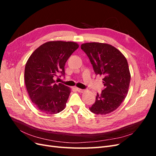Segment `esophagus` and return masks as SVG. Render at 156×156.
I'll return each instance as SVG.
<instances>
[{
	"mask_svg": "<svg viewBox=\"0 0 156 156\" xmlns=\"http://www.w3.org/2000/svg\"><path fill=\"white\" fill-rule=\"evenodd\" d=\"M76 90L80 93H83V92H84V90L81 89V88H76Z\"/></svg>",
	"mask_w": 156,
	"mask_h": 156,
	"instance_id": "1",
	"label": "esophagus"
}]
</instances>
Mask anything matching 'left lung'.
I'll use <instances>...</instances> for the list:
<instances>
[{
    "label": "left lung",
    "instance_id": "8db88e82",
    "mask_svg": "<svg viewBox=\"0 0 156 156\" xmlns=\"http://www.w3.org/2000/svg\"><path fill=\"white\" fill-rule=\"evenodd\" d=\"M84 51L96 75L103 77L104 90L97 94L95 103L89 108L96 115H105L115 111L128 93L131 74L126 58L110 44L90 42L83 44Z\"/></svg>",
    "mask_w": 156,
    "mask_h": 156
}]
</instances>
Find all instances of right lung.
Returning a JSON list of instances; mask_svg holds the SVG:
<instances>
[{
  "label": "right lung",
  "mask_w": 156,
  "mask_h": 156,
  "mask_svg": "<svg viewBox=\"0 0 156 156\" xmlns=\"http://www.w3.org/2000/svg\"><path fill=\"white\" fill-rule=\"evenodd\" d=\"M79 48L73 41H50L37 48L25 65V83L32 102L41 112L56 114L63 111L71 88L56 84L54 77L65 75L64 66Z\"/></svg>",
  "instance_id": "1"
}]
</instances>
